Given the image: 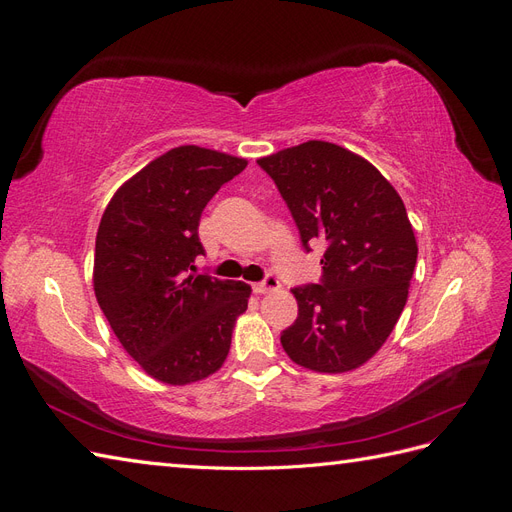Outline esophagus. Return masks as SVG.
I'll return each mask as SVG.
<instances>
[{"instance_id": "obj_1", "label": "esophagus", "mask_w": 512, "mask_h": 512, "mask_svg": "<svg viewBox=\"0 0 512 512\" xmlns=\"http://www.w3.org/2000/svg\"><path fill=\"white\" fill-rule=\"evenodd\" d=\"M277 288H280V280H277V277L271 275V273H269L262 282L254 284V292H256V294H267V292H273V290H277Z\"/></svg>"}]
</instances>
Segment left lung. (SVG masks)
I'll return each mask as SVG.
<instances>
[{
	"mask_svg": "<svg viewBox=\"0 0 512 512\" xmlns=\"http://www.w3.org/2000/svg\"><path fill=\"white\" fill-rule=\"evenodd\" d=\"M258 166L286 200L305 252L324 243L320 284L292 288L299 316L282 331L286 354L322 374L361 367L408 301L418 247L404 200L376 166L333 143L307 141Z\"/></svg>",
	"mask_w": 512,
	"mask_h": 512,
	"instance_id": "8db88e82",
	"label": "left lung"
}]
</instances>
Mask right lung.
<instances>
[{
    "instance_id": "right-lung-1",
    "label": "right lung",
    "mask_w": 512,
    "mask_h": 512,
    "mask_svg": "<svg viewBox=\"0 0 512 512\" xmlns=\"http://www.w3.org/2000/svg\"><path fill=\"white\" fill-rule=\"evenodd\" d=\"M243 158L183 145L121 185L96 237L94 290L121 346L151 378L198 382L218 371L250 286L196 273L200 213Z\"/></svg>"
}]
</instances>
